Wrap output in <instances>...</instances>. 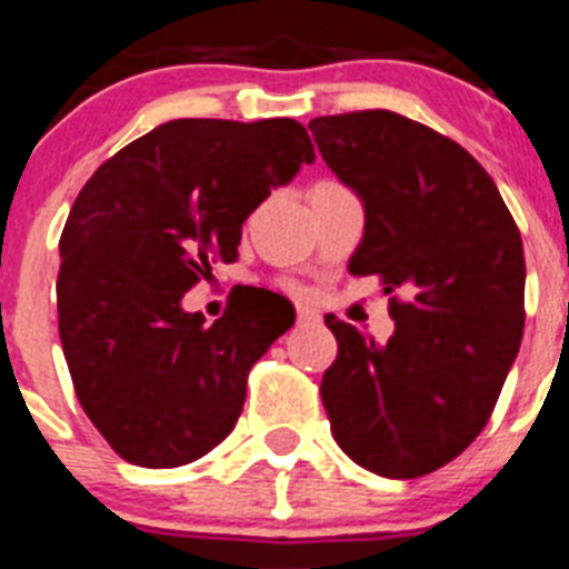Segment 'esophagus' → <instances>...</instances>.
I'll use <instances>...</instances> for the list:
<instances>
[{"label": "esophagus", "mask_w": 569, "mask_h": 569, "mask_svg": "<svg viewBox=\"0 0 569 569\" xmlns=\"http://www.w3.org/2000/svg\"><path fill=\"white\" fill-rule=\"evenodd\" d=\"M321 316L310 308H299V325H319Z\"/></svg>", "instance_id": "34e87169"}]
</instances>
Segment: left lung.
I'll list each match as a JSON object with an SVG mask.
<instances>
[{
  "mask_svg": "<svg viewBox=\"0 0 569 569\" xmlns=\"http://www.w3.org/2000/svg\"><path fill=\"white\" fill-rule=\"evenodd\" d=\"M321 159L365 204L347 270L379 276L396 321L381 345L325 316L339 356L321 379L336 445L385 479H416L485 430L525 333V248L499 188L453 139L393 110L319 116Z\"/></svg>",
  "mask_w": 569,
  "mask_h": 569,
  "instance_id": "left-lung-1",
  "label": "left lung"
}]
</instances>
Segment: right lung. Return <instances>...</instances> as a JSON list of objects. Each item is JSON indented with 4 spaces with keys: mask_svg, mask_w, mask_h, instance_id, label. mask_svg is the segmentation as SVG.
I'll return each mask as SVG.
<instances>
[{
    "mask_svg": "<svg viewBox=\"0 0 569 569\" xmlns=\"http://www.w3.org/2000/svg\"><path fill=\"white\" fill-rule=\"evenodd\" d=\"M313 162L296 119H176L77 196L59 239V336L79 405L124 461L190 465L236 427L250 367L296 313L256 290L204 325L182 296L239 259L244 219Z\"/></svg>",
    "mask_w": 569,
    "mask_h": 569,
    "instance_id": "obj_1",
    "label": "right lung"
}]
</instances>
